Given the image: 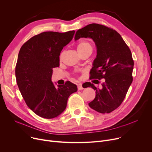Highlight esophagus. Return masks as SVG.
Wrapping results in <instances>:
<instances>
[{"instance_id": "1", "label": "esophagus", "mask_w": 152, "mask_h": 152, "mask_svg": "<svg viewBox=\"0 0 152 152\" xmlns=\"http://www.w3.org/2000/svg\"><path fill=\"white\" fill-rule=\"evenodd\" d=\"M84 88H83V87L82 86V84H79L78 85H77V89L79 90V91H80V90H83Z\"/></svg>"}]
</instances>
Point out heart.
Returning <instances> with one entry per match:
<instances>
[{
  "mask_svg": "<svg viewBox=\"0 0 152 152\" xmlns=\"http://www.w3.org/2000/svg\"><path fill=\"white\" fill-rule=\"evenodd\" d=\"M88 49H92V45L91 44L87 41H83L79 43L77 45V50L78 52L79 53H80L81 52H83L87 50Z\"/></svg>",
  "mask_w": 152,
  "mask_h": 152,
  "instance_id": "b5f03b06",
  "label": "heart"
}]
</instances>
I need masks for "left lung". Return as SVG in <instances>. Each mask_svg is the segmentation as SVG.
Returning a JSON list of instances; mask_svg holds the SVG:
<instances>
[{"label": "left lung", "instance_id": "left-lung-1", "mask_svg": "<svg viewBox=\"0 0 152 152\" xmlns=\"http://www.w3.org/2000/svg\"><path fill=\"white\" fill-rule=\"evenodd\" d=\"M90 37L97 47V57L90 72V79L95 84L104 78L101 88L87 82L86 87H92L95 97L89 107L100 113H109L123 102L132 82L134 60L129 47L115 30L97 23L78 29L75 39Z\"/></svg>", "mask_w": 152, "mask_h": 152}]
</instances>
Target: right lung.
<instances>
[{
    "mask_svg": "<svg viewBox=\"0 0 152 152\" xmlns=\"http://www.w3.org/2000/svg\"><path fill=\"white\" fill-rule=\"evenodd\" d=\"M75 31H47L29 39L20 50L15 68L17 85L28 107L37 115L52 119L65 110L69 95L77 91L69 81L56 87L51 81L60 65V52Z\"/></svg>",
    "mask_w": 152,
    "mask_h": 152,
    "instance_id": "add662e5",
    "label": "right lung"
}]
</instances>
